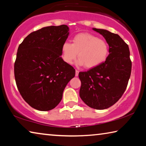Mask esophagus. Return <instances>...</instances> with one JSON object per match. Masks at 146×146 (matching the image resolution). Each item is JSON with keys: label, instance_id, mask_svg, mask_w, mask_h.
Here are the masks:
<instances>
[{"label": "esophagus", "instance_id": "1", "mask_svg": "<svg viewBox=\"0 0 146 146\" xmlns=\"http://www.w3.org/2000/svg\"><path fill=\"white\" fill-rule=\"evenodd\" d=\"M78 73H79V71L78 70H76L75 71V76H78Z\"/></svg>", "mask_w": 146, "mask_h": 146}]
</instances>
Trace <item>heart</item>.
I'll use <instances>...</instances> for the list:
<instances>
[{
    "label": "heart",
    "mask_w": 146,
    "mask_h": 146,
    "mask_svg": "<svg viewBox=\"0 0 146 146\" xmlns=\"http://www.w3.org/2000/svg\"><path fill=\"white\" fill-rule=\"evenodd\" d=\"M109 45L106 40L89 33H80L73 36L72 44L64 42L61 48L64 61L71 64L77 56V64L88 69L103 63L109 55Z\"/></svg>",
    "instance_id": "obj_1"
}]
</instances>
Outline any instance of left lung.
Here are the masks:
<instances>
[{
    "instance_id": "left-lung-1",
    "label": "left lung",
    "mask_w": 146,
    "mask_h": 146,
    "mask_svg": "<svg viewBox=\"0 0 146 146\" xmlns=\"http://www.w3.org/2000/svg\"><path fill=\"white\" fill-rule=\"evenodd\" d=\"M104 37L109 55L97 67L80 72V97L86 105L96 110L111 107L122 97L131 72V61L127 44L117 34L106 29L93 28Z\"/></svg>"
}]
</instances>
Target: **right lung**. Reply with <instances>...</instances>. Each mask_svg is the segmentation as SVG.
Wrapping results in <instances>:
<instances>
[{
	"label": "right lung",
	"mask_w": 146,
	"mask_h": 146,
	"mask_svg": "<svg viewBox=\"0 0 146 146\" xmlns=\"http://www.w3.org/2000/svg\"><path fill=\"white\" fill-rule=\"evenodd\" d=\"M69 31L66 25L45 27L28 35L19 46L14 65L17 86L24 100L35 110L55 108L75 75V69L61 57Z\"/></svg>",
	"instance_id": "add662e5"
}]
</instances>
